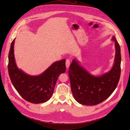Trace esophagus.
<instances>
[{"instance_id":"34e87169","label":"esophagus","mask_w":130,"mask_h":130,"mask_svg":"<svg viewBox=\"0 0 130 130\" xmlns=\"http://www.w3.org/2000/svg\"><path fill=\"white\" fill-rule=\"evenodd\" d=\"M70 64V61L69 59H67L66 61V68H68L69 67V66Z\"/></svg>"}]
</instances>
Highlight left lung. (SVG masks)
Here are the masks:
<instances>
[{
	"instance_id": "1",
	"label": "left lung",
	"mask_w": 130,
	"mask_h": 130,
	"mask_svg": "<svg viewBox=\"0 0 130 130\" xmlns=\"http://www.w3.org/2000/svg\"><path fill=\"white\" fill-rule=\"evenodd\" d=\"M116 56L112 68L99 76L89 73L74 58L68 70L70 87L74 99L85 105H96L107 99L111 95L118 84L121 73L120 48L116 38Z\"/></svg>"
}]
</instances>
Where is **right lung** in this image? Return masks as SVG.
Here are the masks:
<instances>
[{
	"label": "right lung",
	"instance_id": "right-lung-1",
	"mask_svg": "<svg viewBox=\"0 0 130 130\" xmlns=\"http://www.w3.org/2000/svg\"><path fill=\"white\" fill-rule=\"evenodd\" d=\"M12 42L9 54L8 72L12 84L26 101L33 104L45 103L52 97L58 77L66 71V60L53 63L38 76H31L18 68L14 56V43Z\"/></svg>",
	"mask_w": 130,
	"mask_h": 130
}]
</instances>
